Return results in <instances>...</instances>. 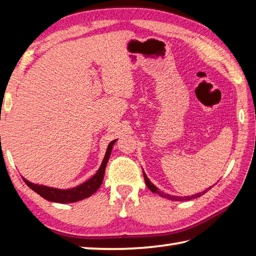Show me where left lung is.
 Masks as SVG:
<instances>
[{"label":"left lung","instance_id":"8db88e82","mask_svg":"<svg viewBox=\"0 0 256 256\" xmlns=\"http://www.w3.org/2000/svg\"><path fill=\"white\" fill-rule=\"evenodd\" d=\"M143 175H144V179H145V184H146V186L148 187V189L150 190L152 192H155V194H158L160 197H164V198H167V199H170V200H175V201H177V200H190V199H194V198H198V197H200V196H202L204 194H206V192H208V190L212 187H209V188H206V190H204V192H199V194H192V196H187V197H177V196H172V194H164L162 192H160V190H158V188H157L155 184L152 182L150 179H148V177L146 176V174L144 172V170H143Z\"/></svg>","mask_w":256,"mask_h":256}]
</instances>
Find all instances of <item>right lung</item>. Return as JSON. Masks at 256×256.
<instances>
[{
  "mask_svg": "<svg viewBox=\"0 0 256 256\" xmlns=\"http://www.w3.org/2000/svg\"><path fill=\"white\" fill-rule=\"evenodd\" d=\"M116 140H113L111 143H108L106 155L103 157L101 166L99 170H98V172L90 179H88V180L80 184L79 186H76L74 188H69V189H60V188L44 186V184H34L30 180H27L26 178L23 177L24 182H26L27 186H28L32 190H34L36 194L42 196V198L48 201H52V202L70 204V202H76V201L84 200L86 198L90 197V196H92L94 192H96V190L99 189L102 184L108 160L110 158L112 148Z\"/></svg>",
  "mask_w": 256,
  "mask_h": 256,
  "instance_id": "1",
  "label": "right lung"
}]
</instances>
